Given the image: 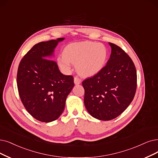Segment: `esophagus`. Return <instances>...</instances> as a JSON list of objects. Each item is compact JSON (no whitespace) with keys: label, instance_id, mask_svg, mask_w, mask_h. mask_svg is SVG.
<instances>
[{"label":"esophagus","instance_id":"1","mask_svg":"<svg viewBox=\"0 0 158 158\" xmlns=\"http://www.w3.org/2000/svg\"><path fill=\"white\" fill-rule=\"evenodd\" d=\"M74 84H75L76 85L80 84L81 83V80H80L78 77H74Z\"/></svg>","mask_w":158,"mask_h":158}]
</instances>
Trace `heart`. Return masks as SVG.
Returning a JSON list of instances; mask_svg holds the SVG:
<instances>
[{
	"mask_svg": "<svg viewBox=\"0 0 158 158\" xmlns=\"http://www.w3.org/2000/svg\"><path fill=\"white\" fill-rule=\"evenodd\" d=\"M108 50L102 43L84 41L68 45L64 55L57 58L58 65L65 73H70L73 64H77L78 72L83 77H92L104 67Z\"/></svg>",
	"mask_w": 158,
	"mask_h": 158,
	"instance_id": "obj_1",
	"label": "heart"
}]
</instances>
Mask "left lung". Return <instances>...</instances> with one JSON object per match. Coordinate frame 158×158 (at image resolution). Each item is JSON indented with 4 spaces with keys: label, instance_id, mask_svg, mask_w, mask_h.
<instances>
[{
    "label": "left lung",
    "instance_id": "obj_1",
    "mask_svg": "<svg viewBox=\"0 0 158 158\" xmlns=\"http://www.w3.org/2000/svg\"><path fill=\"white\" fill-rule=\"evenodd\" d=\"M110 58L98 73L82 81L84 104L89 114L101 121L116 118L135 96L137 73L133 61L124 50L109 43Z\"/></svg>",
    "mask_w": 158,
    "mask_h": 158
}]
</instances>
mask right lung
<instances>
[{"label": "right lung", "instance_id": "right-lung-1", "mask_svg": "<svg viewBox=\"0 0 158 158\" xmlns=\"http://www.w3.org/2000/svg\"><path fill=\"white\" fill-rule=\"evenodd\" d=\"M64 39L36 44L18 67L17 84L21 100L30 114L41 122L50 123L60 117L74 85L72 76L63 74L56 62L51 60L55 48Z\"/></svg>", "mask_w": 158, "mask_h": 158}]
</instances>
